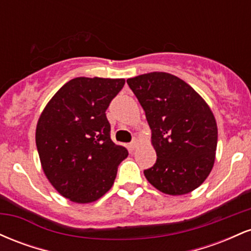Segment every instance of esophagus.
Listing matches in <instances>:
<instances>
[{"mask_svg": "<svg viewBox=\"0 0 251 251\" xmlns=\"http://www.w3.org/2000/svg\"><path fill=\"white\" fill-rule=\"evenodd\" d=\"M138 148V140L137 139H134L133 142H132L131 144H129V149L131 150H134V149H137Z\"/></svg>", "mask_w": 251, "mask_h": 251, "instance_id": "34e87169", "label": "esophagus"}]
</instances>
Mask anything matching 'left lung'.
<instances>
[{
  "instance_id": "left-lung-1",
  "label": "left lung",
  "mask_w": 251,
  "mask_h": 251,
  "mask_svg": "<svg viewBox=\"0 0 251 251\" xmlns=\"http://www.w3.org/2000/svg\"><path fill=\"white\" fill-rule=\"evenodd\" d=\"M145 111L157 160L144 171L160 192L190 194L203 184L215 164L217 124L211 108L184 80L164 72L127 79Z\"/></svg>"
}]
</instances>
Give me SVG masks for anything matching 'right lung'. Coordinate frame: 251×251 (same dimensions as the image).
Returning <instances> with one entry per match:
<instances>
[{"mask_svg": "<svg viewBox=\"0 0 251 251\" xmlns=\"http://www.w3.org/2000/svg\"><path fill=\"white\" fill-rule=\"evenodd\" d=\"M125 79L75 77L62 86L37 120L40 162L53 188L65 198L87 204L113 185L119 164L128 155L109 137L106 109Z\"/></svg>", "mask_w": 251, "mask_h": 251, "instance_id": "1", "label": "right lung"}]
</instances>
